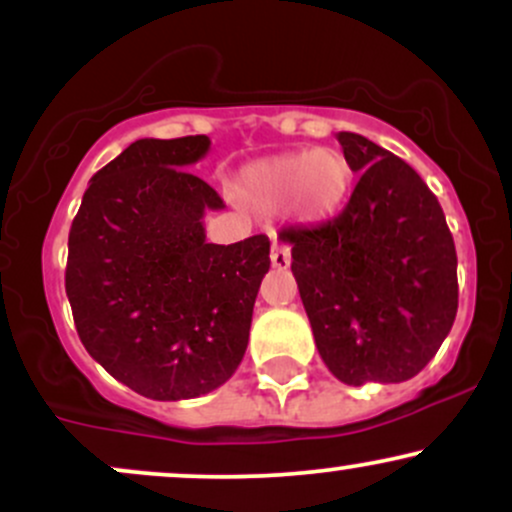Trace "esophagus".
I'll list each match as a JSON object with an SVG mask.
<instances>
[{
  "label": "esophagus",
  "mask_w": 512,
  "mask_h": 512,
  "mask_svg": "<svg viewBox=\"0 0 512 512\" xmlns=\"http://www.w3.org/2000/svg\"><path fill=\"white\" fill-rule=\"evenodd\" d=\"M269 257H272V264L276 269H286L291 264V250L281 243L272 245V255Z\"/></svg>",
  "instance_id": "obj_1"
}]
</instances>
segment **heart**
Wrapping results in <instances>:
<instances>
[{
    "label": "heart",
    "mask_w": 512,
    "mask_h": 512,
    "mask_svg": "<svg viewBox=\"0 0 512 512\" xmlns=\"http://www.w3.org/2000/svg\"><path fill=\"white\" fill-rule=\"evenodd\" d=\"M351 166L337 149H303L250 163L238 173L236 195L257 211L291 204L298 221H325L342 209Z\"/></svg>",
    "instance_id": "1"
}]
</instances>
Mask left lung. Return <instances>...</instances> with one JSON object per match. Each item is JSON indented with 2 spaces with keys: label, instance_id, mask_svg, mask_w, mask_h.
Here are the masks:
<instances>
[{
  "label": "left lung",
  "instance_id": "1",
  "mask_svg": "<svg viewBox=\"0 0 512 512\" xmlns=\"http://www.w3.org/2000/svg\"><path fill=\"white\" fill-rule=\"evenodd\" d=\"M361 173L344 211L284 228L315 346L346 385L404 383L426 368L457 315V255L436 195L409 163L339 132Z\"/></svg>",
  "mask_w": 512,
  "mask_h": 512
}]
</instances>
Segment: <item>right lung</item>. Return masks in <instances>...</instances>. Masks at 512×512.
<instances>
[{
  "instance_id": "1",
  "label": "right lung",
  "mask_w": 512,
  "mask_h": 512,
  "mask_svg": "<svg viewBox=\"0 0 512 512\" xmlns=\"http://www.w3.org/2000/svg\"><path fill=\"white\" fill-rule=\"evenodd\" d=\"M209 137L137 139L98 170L69 231L64 289L93 361L139 395L178 402L216 390L248 349L269 238L207 243L223 209L192 175Z\"/></svg>"
}]
</instances>
